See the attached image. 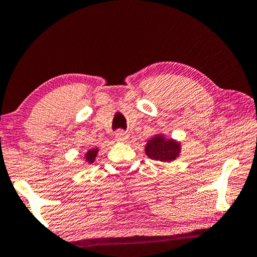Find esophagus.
I'll return each instance as SVG.
<instances>
[{
	"instance_id": "34e87169",
	"label": "esophagus",
	"mask_w": 257,
	"mask_h": 257,
	"mask_svg": "<svg viewBox=\"0 0 257 257\" xmlns=\"http://www.w3.org/2000/svg\"><path fill=\"white\" fill-rule=\"evenodd\" d=\"M115 139H116V141H118V142H125L126 140L129 139V135H128V133H125L123 131H118V132H116Z\"/></svg>"
}]
</instances>
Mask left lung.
Masks as SVG:
<instances>
[{
  "label": "left lung",
  "instance_id": "obj_1",
  "mask_svg": "<svg viewBox=\"0 0 257 257\" xmlns=\"http://www.w3.org/2000/svg\"><path fill=\"white\" fill-rule=\"evenodd\" d=\"M145 153L152 160L172 162L180 157L181 142L164 134H155L146 144Z\"/></svg>",
  "mask_w": 257,
  "mask_h": 257
}]
</instances>
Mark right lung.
I'll use <instances>...</instances> for the list:
<instances>
[{
    "label": "right lung",
    "instance_id": "add662e5",
    "mask_svg": "<svg viewBox=\"0 0 257 257\" xmlns=\"http://www.w3.org/2000/svg\"><path fill=\"white\" fill-rule=\"evenodd\" d=\"M98 152H99V148L98 147L89 149V151H87L85 154H84V157H83V162H84L83 166H87V165H92L93 162H95V160H96Z\"/></svg>",
    "mask_w": 257,
    "mask_h": 257
}]
</instances>
